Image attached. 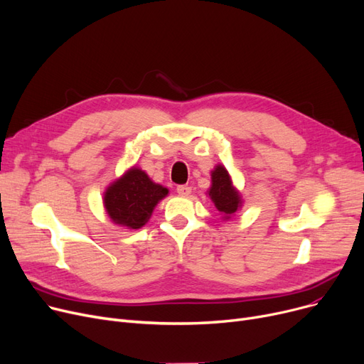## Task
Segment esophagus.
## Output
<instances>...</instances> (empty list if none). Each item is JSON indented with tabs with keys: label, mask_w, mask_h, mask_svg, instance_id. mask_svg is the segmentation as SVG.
<instances>
[{
	"label": "esophagus",
	"mask_w": 364,
	"mask_h": 364,
	"mask_svg": "<svg viewBox=\"0 0 364 364\" xmlns=\"http://www.w3.org/2000/svg\"><path fill=\"white\" fill-rule=\"evenodd\" d=\"M176 192L179 196H182V197H188L191 192H192V189H191V186H188V185H179L178 188H176Z\"/></svg>",
	"instance_id": "1"
}]
</instances>
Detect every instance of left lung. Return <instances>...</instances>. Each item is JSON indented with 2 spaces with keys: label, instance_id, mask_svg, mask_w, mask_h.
Returning a JSON list of instances; mask_svg holds the SVG:
<instances>
[{
  "label": "left lung",
  "instance_id": "8db88e82",
  "mask_svg": "<svg viewBox=\"0 0 364 364\" xmlns=\"http://www.w3.org/2000/svg\"><path fill=\"white\" fill-rule=\"evenodd\" d=\"M208 196L223 215V219H230L233 213L242 205L240 192L233 188L228 170L222 164H218L211 172V188Z\"/></svg>",
  "mask_w": 364,
  "mask_h": 364
}]
</instances>
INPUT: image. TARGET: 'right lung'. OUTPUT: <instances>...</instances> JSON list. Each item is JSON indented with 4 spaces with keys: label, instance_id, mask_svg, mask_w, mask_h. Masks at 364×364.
I'll use <instances>...</instances> for the list:
<instances>
[{
    "label": "right lung",
    "instance_id": "1",
    "mask_svg": "<svg viewBox=\"0 0 364 364\" xmlns=\"http://www.w3.org/2000/svg\"><path fill=\"white\" fill-rule=\"evenodd\" d=\"M167 194V188L153 182L144 170L132 167L105 189L104 207L116 225L139 229Z\"/></svg>",
    "mask_w": 364,
    "mask_h": 364
}]
</instances>
